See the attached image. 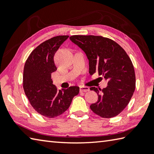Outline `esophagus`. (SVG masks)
I'll use <instances>...</instances> for the list:
<instances>
[{
    "mask_svg": "<svg viewBox=\"0 0 154 154\" xmlns=\"http://www.w3.org/2000/svg\"><path fill=\"white\" fill-rule=\"evenodd\" d=\"M80 92H88L90 90V88L88 87H85V86H80Z\"/></svg>",
    "mask_w": 154,
    "mask_h": 154,
    "instance_id": "esophagus-1",
    "label": "esophagus"
}]
</instances>
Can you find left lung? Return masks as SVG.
I'll return each mask as SVG.
<instances>
[{
  "mask_svg": "<svg viewBox=\"0 0 154 154\" xmlns=\"http://www.w3.org/2000/svg\"><path fill=\"white\" fill-rule=\"evenodd\" d=\"M72 43L86 54L89 73L98 72L108 81L101 90L90 88L97 93L98 101L90 105L94 113L104 118L118 116L129 103L135 90L133 64L126 52L114 41L101 36L73 35Z\"/></svg>",
  "mask_w": 154,
  "mask_h": 154,
  "instance_id": "1",
  "label": "left lung"
}]
</instances>
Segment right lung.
Masks as SVG:
<instances>
[{
    "instance_id": "add662e5",
    "label": "right lung",
    "mask_w": 154,
    "mask_h": 154,
    "mask_svg": "<svg viewBox=\"0 0 154 154\" xmlns=\"http://www.w3.org/2000/svg\"><path fill=\"white\" fill-rule=\"evenodd\" d=\"M69 36H57L34 49L24 68L23 87L31 105L37 113L49 118L66 111L72 98L79 92V87L58 90L53 84L51 73L57 68L54 56Z\"/></svg>"
}]
</instances>
